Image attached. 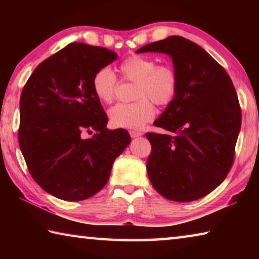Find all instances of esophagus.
I'll return each mask as SVG.
<instances>
[{"instance_id":"34e87169","label":"esophagus","mask_w":259,"mask_h":259,"mask_svg":"<svg viewBox=\"0 0 259 259\" xmlns=\"http://www.w3.org/2000/svg\"><path fill=\"white\" fill-rule=\"evenodd\" d=\"M129 134H130V136H131V137H133V138H137V137H140V136L143 135L142 133H139V131H134V130L129 131Z\"/></svg>"}]
</instances>
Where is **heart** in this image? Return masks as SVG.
Masks as SVG:
<instances>
[{"instance_id": "obj_1", "label": "heart", "mask_w": 259, "mask_h": 259, "mask_svg": "<svg viewBox=\"0 0 259 259\" xmlns=\"http://www.w3.org/2000/svg\"><path fill=\"white\" fill-rule=\"evenodd\" d=\"M123 78L136 82L134 103H120L109 108V122L115 128L140 129L155 116L153 102L165 105L171 102L178 89V75L171 65H156L146 56H131L120 65ZM93 91L100 102L109 104L115 97L117 80L111 68L103 67L93 77Z\"/></svg>"}]
</instances>
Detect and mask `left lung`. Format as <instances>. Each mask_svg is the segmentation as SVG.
<instances>
[{
  "label": "left lung",
  "instance_id": "8db88e82",
  "mask_svg": "<svg viewBox=\"0 0 259 259\" xmlns=\"http://www.w3.org/2000/svg\"><path fill=\"white\" fill-rule=\"evenodd\" d=\"M136 52L169 55L178 75L176 96L154 122L168 134H146L152 145L148 178L168 200L203 198L224 182L233 164L241 128L233 82L207 51L177 35Z\"/></svg>",
  "mask_w": 259,
  "mask_h": 259
}]
</instances>
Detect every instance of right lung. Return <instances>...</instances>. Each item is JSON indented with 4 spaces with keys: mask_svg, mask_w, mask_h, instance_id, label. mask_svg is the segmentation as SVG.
<instances>
[{
    "mask_svg": "<svg viewBox=\"0 0 259 259\" xmlns=\"http://www.w3.org/2000/svg\"><path fill=\"white\" fill-rule=\"evenodd\" d=\"M116 58L106 48L69 43L43 60L24 87L20 150L34 181L56 198L82 201L98 193L131 142L126 130L106 128L91 84L95 73Z\"/></svg>",
    "mask_w": 259,
    "mask_h": 259,
    "instance_id": "obj_1",
    "label": "right lung"
}]
</instances>
